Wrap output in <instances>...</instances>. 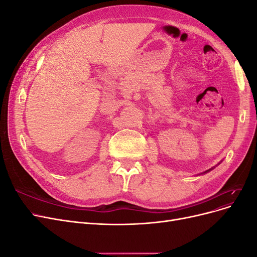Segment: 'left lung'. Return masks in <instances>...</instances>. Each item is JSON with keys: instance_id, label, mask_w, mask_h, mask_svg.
<instances>
[{"instance_id": "obj_1", "label": "left lung", "mask_w": 257, "mask_h": 257, "mask_svg": "<svg viewBox=\"0 0 257 257\" xmlns=\"http://www.w3.org/2000/svg\"><path fill=\"white\" fill-rule=\"evenodd\" d=\"M209 170H210V169H209ZM209 170H207V172H205V173H208V172H209Z\"/></svg>"}]
</instances>
